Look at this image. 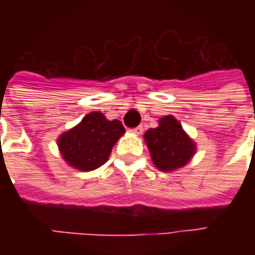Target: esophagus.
<instances>
[{"label":"esophagus","instance_id":"34e87169","mask_svg":"<svg viewBox=\"0 0 255 255\" xmlns=\"http://www.w3.org/2000/svg\"><path fill=\"white\" fill-rule=\"evenodd\" d=\"M132 132L136 133V135H140V133H143V126H139V127L133 128Z\"/></svg>","mask_w":255,"mask_h":255}]
</instances>
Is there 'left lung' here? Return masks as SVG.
I'll list each match as a JSON object with an SVG mask.
<instances>
[{
  "instance_id": "left-lung-1",
  "label": "left lung",
  "mask_w": 255,
  "mask_h": 255,
  "mask_svg": "<svg viewBox=\"0 0 255 255\" xmlns=\"http://www.w3.org/2000/svg\"><path fill=\"white\" fill-rule=\"evenodd\" d=\"M158 123V127L144 132V142L153 164L160 171L172 172L186 165L195 154L197 147L173 116L162 117Z\"/></svg>"
}]
</instances>
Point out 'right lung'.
Returning a JSON list of instances; mask_svg holds the SVG:
<instances>
[{"mask_svg": "<svg viewBox=\"0 0 255 255\" xmlns=\"http://www.w3.org/2000/svg\"><path fill=\"white\" fill-rule=\"evenodd\" d=\"M124 132L122 122H111L101 112H91L76 127L61 133L57 144L68 165L89 172L105 164Z\"/></svg>", "mask_w": 255, "mask_h": 255, "instance_id": "1", "label": "right lung"}]
</instances>
